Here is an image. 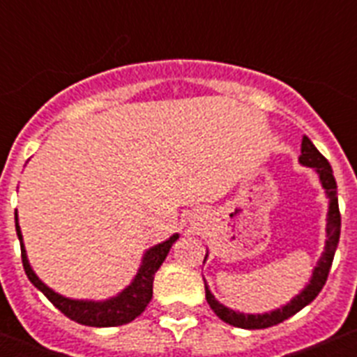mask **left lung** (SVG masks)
<instances>
[{"label": "left lung", "mask_w": 357, "mask_h": 357, "mask_svg": "<svg viewBox=\"0 0 357 357\" xmlns=\"http://www.w3.org/2000/svg\"><path fill=\"white\" fill-rule=\"evenodd\" d=\"M302 155L298 157V162L302 166H307V168H314V172L318 173L321 182V188L326 189V195L329 198V211H327V239H326V247H324V252H321V257L318 261V264L314 266L313 275H311V280L309 284L302 289L296 296H293L291 301L286 305L279 309H273L270 313L263 314H245L239 313V311H234V309L225 307L223 304L214 298V295L211 293L209 286H207L206 279H204V284H206V298L207 304L211 305L216 317L222 318L225 324H230L234 327H241V329H266V327H272L280 324V321L288 320L289 317H293L295 313H298L302 307H305L307 304L317 298L318 293L321 291L324 284H326L327 275H329L331 264H333L334 259V252H336V247H338L340 241V229H342V216H340V207H338V193H336V181H334L333 168H331L329 160L321 155L320 151L314 148V144L311 143L309 137H302ZM207 259V254H206ZM204 259V263H206Z\"/></svg>", "instance_id": "8db88e82"}]
</instances>
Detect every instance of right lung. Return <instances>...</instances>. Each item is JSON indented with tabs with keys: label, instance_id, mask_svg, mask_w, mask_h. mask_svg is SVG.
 <instances>
[{
	"label": "right lung",
	"instance_id": "obj_1",
	"mask_svg": "<svg viewBox=\"0 0 357 357\" xmlns=\"http://www.w3.org/2000/svg\"><path fill=\"white\" fill-rule=\"evenodd\" d=\"M15 232H17L19 243H21V259H23V268L26 272L28 279L39 291L46 295L50 302L55 305L61 313L66 317L75 320L77 324L89 327H116L128 324V321L135 320L143 313L146 305L150 304L151 295H153V277H155L157 270L160 264L164 263L166 255H168L169 248L173 243L178 239V234H173L172 238L166 241L159 243L155 247L148 248L143 255L141 266L135 273L134 280L127 288L118 293L112 298H107L102 302L94 301H75V298H68L59 293L53 291L52 288L44 284L43 280L36 275V272L31 270L30 263H28L26 250H24L23 234H21V227L17 223V211H15Z\"/></svg>",
	"mask_w": 357,
	"mask_h": 357
}]
</instances>
